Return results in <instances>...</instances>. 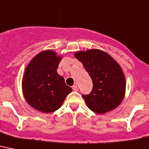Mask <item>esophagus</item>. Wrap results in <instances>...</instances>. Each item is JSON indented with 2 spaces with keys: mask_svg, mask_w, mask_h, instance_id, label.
Masks as SVG:
<instances>
[{
  "mask_svg": "<svg viewBox=\"0 0 149 149\" xmlns=\"http://www.w3.org/2000/svg\"><path fill=\"white\" fill-rule=\"evenodd\" d=\"M72 90L75 92H77L78 91V86H77V85H74L73 86H72Z\"/></svg>",
  "mask_w": 149,
  "mask_h": 149,
  "instance_id": "esophagus-1",
  "label": "esophagus"
}]
</instances>
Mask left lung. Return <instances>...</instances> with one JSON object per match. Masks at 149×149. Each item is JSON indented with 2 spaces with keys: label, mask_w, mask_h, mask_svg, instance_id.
<instances>
[{
  "label": "left lung",
  "mask_w": 149,
  "mask_h": 149,
  "mask_svg": "<svg viewBox=\"0 0 149 149\" xmlns=\"http://www.w3.org/2000/svg\"><path fill=\"white\" fill-rule=\"evenodd\" d=\"M74 56L93 80L90 94L83 95L88 108L98 114L117 108L125 97L126 86L120 65L109 54L99 49L77 51Z\"/></svg>",
  "instance_id": "8db88e82"
}]
</instances>
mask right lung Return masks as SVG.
I'll use <instances>...</instances> for the list:
<instances>
[{"label":"right lung","mask_w":149,"mask_h":149,"mask_svg":"<svg viewBox=\"0 0 149 149\" xmlns=\"http://www.w3.org/2000/svg\"><path fill=\"white\" fill-rule=\"evenodd\" d=\"M62 56L52 49L35 56L26 66L22 79V90L26 102L41 112L49 113L60 109L72 88L57 73Z\"/></svg>","instance_id":"add662e5"}]
</instances>
